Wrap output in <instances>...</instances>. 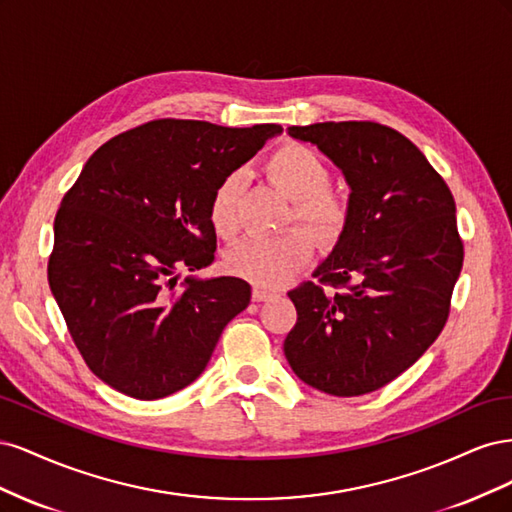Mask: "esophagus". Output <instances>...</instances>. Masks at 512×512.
<instances>
[{"label": "esophagus", "mask_w": 512, "mask_h": 512, "mask_svg": "<svg viewBox=\"0 0 512 512\" xmlns=\"http://www.w3.org/2000/svg\"><path fill=\"white\" fill-rule=\"evenodd\" d=\"M271 297H273V290H267V288H262V286H254V290H252V299L254 301H267Z\"/></svg>", "instance_id": "1"}]
</instances>
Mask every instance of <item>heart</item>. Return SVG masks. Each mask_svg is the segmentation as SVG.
<instances>
[{"instance_id": "heart-1", "label": "heart", "mask_w": 512, "mask_h": 512, "mask_svg": "<svg viewBox=\"0 0 512 512\" xmlns=\"http://www.w3.org/2000/svg\"><path fill=\"white\" fill-rule=\"evenodd\" d=\"M265 175L292 198L288 222L303 224L312 235L331 245L339 241L350 220L348 200L331 188V168L316 151L299 143L277 147L265 162ZM245 179L228 173L209 198V222L222 239H235L241 228L239 207ZM312 239L301 228L275 237H247L226 254V269L258 286L288 280L312 258Z\"/></svg>"}]
</instances>
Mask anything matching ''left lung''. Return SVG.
Segmentation results:
<instances>
[{"label":"left lung","instance_id":"8db88e82","mask_svg":"<svg viewBox=\"0 0 512 512\" xmlns=\"http://www.w3.org/2000/svg\"><path fill=\"white\" fill-rule=\"evenodd\" d=\"M350 185V220L297 307L284 354L305 384L356 397L393 382L436 342L463 267L455 198L412 141L374 121L290 126Z\"/></svg>","mask_w":512,"mask_h":512}]
</instances>
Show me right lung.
Segmentation results:
<instances>
[{
	"mask_svg": "<svg viewBox=\"0 0 512 512\" xmlns=\"http://www.w3.org/2000/svg\"><path fill=\"white\" fill-rule=\"evenodd\" d=\"M280 132L153 119L104 143L66 192L49 286L83 361L115 391L149 401L185 389L250 305L239 277L175 288V273L211 265V192Z\"/></svg>",
	"mask_w": 512,
	"mask_h": 512,
	"instance_id": "add662e5",
	"label": "right lung"
}]
</instances>
